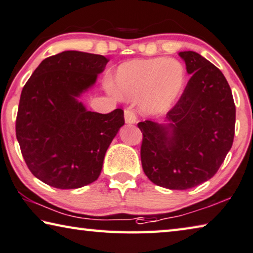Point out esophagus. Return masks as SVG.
<instances>
[{"mask_svg": "<svg viewBox=\"0 0 253 253\" xmlns=\"http://www.w3.org/2000/svg\"><path fill=\"white\" fill-rule=\"evenodd\" d=\"M136 122H137V118H136L134 110L131 108H127L125 110V123L128 125H133Z\"/></svg>", "mask_w": 253, "mask_h": 253, "instance_id": "obj_1", "label": "esophagus"}]
</instances>
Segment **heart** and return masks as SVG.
<instances>
[{
    "instance_id": "heart-1",
    "label": "heart",
    "mask_w": 253,
    "mask_h": 253,
    "mask_svg": "<svg viewBox=\"0 0 253 253\" xmlns=\"http://www.w3.org/2000/svg\"><path fill=\"white\" fill-rule=\"evenodd\" d=\"M186 72L177 59L155 57L123 63L115 72L114 90L124 99L138 98L144 115L169 111L183 89Z\"/></svg>"
}]
</instances>
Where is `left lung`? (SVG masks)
Here are the masks:
<instances>
[{
	"label": "left lung",
	"mask_w": 253,
	"mask_h": 253,
	"mask_svg": "<svg viewBox=\"0 0 253 253\" xmlns=\"http://www.w3.org/2000/svg\"><path fill=\"white\" fill-rule=\"evenodd\" d=\"M191 75L166 123H138L144 173L160 187L186 190L210 180L234 138L235 105L217 67L196 51H180Z\"/></svg>",
	"instance_id": "1"
}]
</instances>
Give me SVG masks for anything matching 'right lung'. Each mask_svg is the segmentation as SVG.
I'll list each match as a JSON object with an SVG mask.
<instances>
[{
	"label": "right lung",
	"mask_w": 253,
	"mask_h": 253,
	"mask_svg": "<svg viewBox=\"0 0 253 253\" xmlns=\"http://www.w3.org/2000/svg\"><path fill=\"white\" fill-rule=\"evenodd\" d=\"M108 62L102 55L62 51L43 59L23 86L17 139L31 173L48 186L76 189L101 173L108 147L125 124L124 111H90L80 98Z\"/></svg>",
	"instance_id": "obj_1"
}]
</instances>
